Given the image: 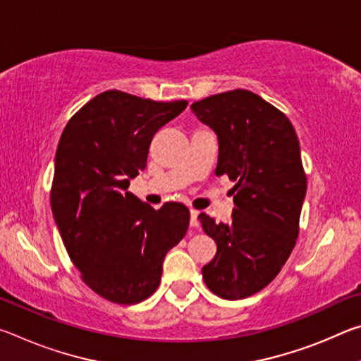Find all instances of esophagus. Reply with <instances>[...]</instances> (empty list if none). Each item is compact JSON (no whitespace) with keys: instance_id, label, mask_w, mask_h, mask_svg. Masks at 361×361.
I'll return each instance as SVG.
<instances>
[{"instance_id":"1","label":"esophagus","mask_w":361,"mask_h":361,"mask_svg":"<svg viewBox=\"0 0 361 361\" xmlns=\"http://www.w3.org/2000/svg\"><path fill=\"white\" fill-rule=\"evenodd\" d=\"M189 213H191V219H189V224H191V228H197V226H199V219H197L199 212L191 210Z\"/></svg>"}]
</instances>
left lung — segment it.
<instances>
[{"mask_svg":"<svg viewBox=\"0 0 361 361\" xmlns=\"http://www.w3.org/2000/svg\"><path fill=\"white\" fill-rule=\"evenodd\" d=\"M191 109L218 137L216 175L235 181L229 224L199 215L216 242L204 282L219 298H248L277 277L295 248L307 189L299 140L290 119L250 90L207 97Z\"/></svg>","mask_w":361,"mask_h":361,"instance_id":"8db88e82","label":"left lung"}]
</instances>
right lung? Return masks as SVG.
Wrapping results in <instances>:
<instances>
[{"mask_svg": "<svg viewBox=\"0 0 361 361\" xmlns=\"http://www.w3.org/2000/svg\"><path fill=\"white\" fill-rule=\"evenodd\" d=\"M188 106L106 90L68 121L56 152L54 219L85 285L118 304H137L161 283L162 262L185 237L189 210H154L127 191L145 170L154 133Z\"/></svg>", "mask_w": 361, "mask_h": 361, "instance_id": "add662e5", "label": "right lung"}]
</instances>
